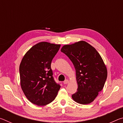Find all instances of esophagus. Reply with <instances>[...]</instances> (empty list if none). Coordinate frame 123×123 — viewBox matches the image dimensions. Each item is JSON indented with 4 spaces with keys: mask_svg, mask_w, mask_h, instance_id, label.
<instances>
[{
    "mask_svg": "<svg viewBox=\"0 0 123 123\" xmlns=\"http://www.w3.org/2000/svg\"><path fill=\"white\" fill-rule=\"evenodd\" d=\"M68 82H69V80H66L64 81L63 84H67Z\"/></svg>",
    "mask_w": 123,
    "mask_h": 123,
    "instance_id": "34e87169",
    "label": "esophagus"
}]
</instances>
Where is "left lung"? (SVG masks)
Segmentation results:
<instances>
[{
  "instance_id": "1",
  "label": "left lung",
  "mask_w": 123,
  "mask_h": 123,
  "mask_svg": "<svg viewBox=\"0 0 123 123\" xmlns=\"http://www.w3.org/2000/svg\"><path fill=\"white\" fill-rule=\"evenodd\" d=\"M61 51L71 60L76 70L78 88L72 98L81 104L92 103L103 89L107 76L101 56L85 41L64 45Z\"/></svg>"
}]
</instances>
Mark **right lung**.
Wrapping results in <instances>:
<instances>
[{
	"instance_id": "obj_1",
	"label": "right lung",
	"mask_w": 123,
	"mask_h": 123,
	"mask_svg": "<svg viewBox=\"0 0 123 123\" xmlns=\"http://www.w3.org/2000/svg\"><path fill=\"white\" fill-rule=\"evenodd\" d=\"M60 45L40 42L32 47L19 66L20 85L26 97L38 106L47 105L55 99L61 87L53 76L51 63Z\"/></svg>"
}]
</instances>
